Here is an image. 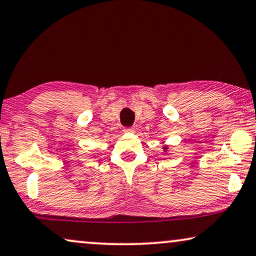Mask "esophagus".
Returning <instances> with one entry per match:
<instances>
[{
    "label": "esophagus",
    "instance_id": "obj_1",
    "mask_svg": "<svg viewBox=\"0 0 256 256\" xmlns=\"http://www.w3.org/2000/svg\"><path fill=\"white\" fill-rule=\"evenodd\" d=\"M122 131H124L125 134H132V132H134V128H122Z\"/></svg>",
    "mask_w": 256,
    "mask_h": 256
}]
</instances>
